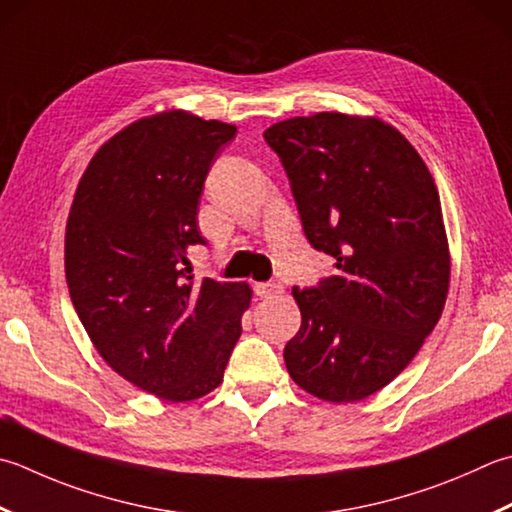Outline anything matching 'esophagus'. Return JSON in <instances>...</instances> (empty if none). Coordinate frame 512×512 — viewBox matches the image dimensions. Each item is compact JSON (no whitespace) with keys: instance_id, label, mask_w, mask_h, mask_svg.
I'll return each mask as SVG.
<instances>
[{"instance_id":"esophagus-1","label":"esophagus","mask_w":512,"mask_h":512,"mask_svg":"<svg viewBox=\"0 0 512 512\" xmlns=\"http://www.w3.org/2000/svg\"><path fill=\"white\" fill-rule=\"evenodd\" d=\"M255 293H257V297H262V299L279 297L284 293V286L277 284V282H259V284H255Z\"/></svg>"}]
</instances>
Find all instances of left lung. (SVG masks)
<instances>
[{
  "label": "left lung",
  "instance_id": "8db88e82",
  "mask_svg": "<svg viewBox=\"0 0 512 512\" xmlns=\"http://www.w3.org/2000/svg\"><path fill=\"white\" fill-rule=\"evenodd\" d=\"M264 139L308 242L337 259L317 288H293L302 326L284 348L288 375L324 402H362L413 362L444 313L450 248L435 179L379 117L326 110Z\"/></svg>",
  "mask_w": 512,
  "mask_h": 512
}]
</instances>
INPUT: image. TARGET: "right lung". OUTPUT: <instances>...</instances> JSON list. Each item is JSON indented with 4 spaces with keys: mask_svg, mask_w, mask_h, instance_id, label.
Returning a JSON list of instances; mask_svg holds the SVG:
<instances>
[{
    "mask_svg": "<svg viewBox=\"0 0 512 512\" xmlns=\"http://www.w3.org/2000/svg\"><path fill=\"white\" fill-rule=\"evenodd\" d=\"M237 126L170 108L99 146L79 179L64 239L70 299L104 362L164 402L224 379L253 299L246 282L195 279L188 248L204 179Z\"/></svg>",
    "mask_w": 512,
    "mask_h": 512,
    "instance_id": "1",
    "label": "right lung"
}]
</instances>
